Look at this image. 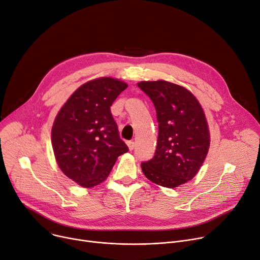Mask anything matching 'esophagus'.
Returning a JSON list of instances; mask_svg holds the SVG:
<instances>
[{"instance_id": "34e87169", "label": "esophagus", "mask_w": 260, "mask_h": 260, "mask_svg": "<svg viewBox=\"0 0 260 260\" xmlns=\"http://www.w3.org/2000/svg\"><path fill=\"white\" fill-rule=\"evenodd\" d=\"M127 145H128V148L131 149V151H133V149L135 148V142L134 141H128Z\"/></svg>"}]
</instances>
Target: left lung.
<instances>
[{
	"label": "left lung",
	"instance_id": "left-lung-1",
	"mask_svg": "<svg viewBox=\"0 0 260 260\" xmlns=\"http://www.w3.org/2000/svg\"><path fill=\"white\" fill-rule=\"evenodd\" d=\"M138 87L152 100L158 121L154 157L141 163L147 179L176 187L194 178L210 146L208 123L202 108L182 86L167 81L140 82Z\"/></svg>",
	"mask_w": 260,
	"mask_h": 260
}]
</instances>
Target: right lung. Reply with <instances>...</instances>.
I'll return each instance as SVG.
<instances>
[{
  "label": "right lung",
  "instance_id": "obj_1",
  "mask_svg": "<svg viewBox=\"0 0 260 260\" xmlns=\"http://www.w3.org/2000/svg\"><path fill=\"white\" fill-rule=\"evenodd\" d=\"M127 84L100 78L80 86L60 109L51 131L62 172L83 187L104 181L117 158L128 152L111 106Z\"/></svg>",
  "mask_w": 260,
  "mask_h": 260
}]
</instances>
